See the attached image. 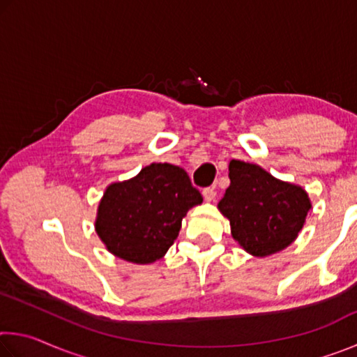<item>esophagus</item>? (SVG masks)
Returning <instances> with one entry per match:
<instances>
[{
	"label": "esophagus",
	"instance_id": "34e87169",
	"mask_svg": "<svg viewBox=\"0 0 357 357\" xmlns=\"http://www.w3.org/2000/svg\"><path fill=\"white\" fill-rule=\"evenodd\" d=\"M203 197L206 202H214L217 197V192L214 187H206V189H203Z\"/></svg>",
	"mask_w": 357,
	"mask_h": 357
}]
</instances>
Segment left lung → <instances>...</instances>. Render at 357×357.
<instances>
[{"label":"left lung","mask_w":357,"mask_h":357,"mask_svg":"<svg viewBox=\"0 0 357 357\" xmlns=\"http://www.w3.org/2000/svg\"><path fill=\"white\" fill-rule=\"evenodd\" d=\"M228 170L229 187L217 206L229 220L233 239L253 257L287 249L312 208L307 192L257 164L233 159Z\"/></svg>","instance_id":"1"}]
</instances>
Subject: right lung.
<instances>
[{
    "mask_svg": "<svg viewBox=\"0 0 357 357\" xmlns=\"http://www.w3.org/2000/svg\"><path fill=\"white\" fill-rule=\"evenodd\" d=\"M202 202L184 168L151 164L135 178L107 187L96 233L114 257L137 264L154 263L178 238L187 211Z\"/></svg>",
    "mask_w": 357,
    "mask_h": 357,
    "instance_id": "right-lung-1",
    "label": "right lung"
}]
</instances>
